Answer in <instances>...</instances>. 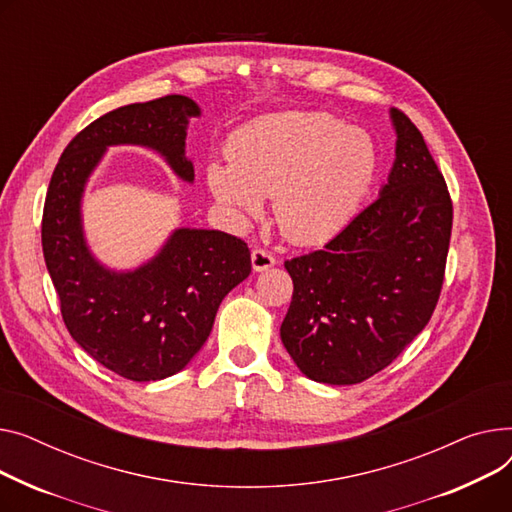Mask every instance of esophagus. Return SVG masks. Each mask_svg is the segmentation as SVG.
I'll return each instance as SVG.
<instances>
[{
	"instance_id": "esophagus-1",
	"label": "esophagus",
	"mask_w": 512,
	"mask_h": 512,
	"mask_svg": "<svg viewBox=\"0 0 512 512\" xmlns=\"http://www.w3.org/2000/svg\"><path fill=\"white\" fill-rule=\"evenodd\" d=\"M277 264V258L270 254V252H266V250H260V248H256L254 252H252V268L256 270V273H262V270H268V268H273Z\"/></svg>"
}]
</instances>
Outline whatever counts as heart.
<instances>
[{
    "instance_id": "heart-1",
    "label": "heart",
    "mask_w": 512,
    "mask_h": 512,
    "mask_svg": "<svg viewBox=\"0 0 512 512\" xmlns=\"http://www.w3.org/2000/svg\"><path fill=\"white\" fill-rule=\"evenodd\" d=\"M229 163L206 169L213 196L235 213H258L273 196L275 219L295 244L337 237L372 194L380 150L364 128L324 111L262 115L229 142Z\"/></svg>"
}]
</instances>
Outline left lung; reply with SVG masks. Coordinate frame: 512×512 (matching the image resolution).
Listing matches in <instances>:
<instances>
[{
  "label": "left lung",
  "mask_w": 512,
  "mask_h": 512,
  "mask_svg": "<svg viewBox=\"0 0 512 512\" xmlns=\"http://www.w3.org/2000/svg\"><path fill=\"white\" fill-rule=\"evenodd\" d=\"M395 163L380 196L337 237L285 262L281 341L304 376L357 384L384 370L438 304L453 229L444 177L411 119L390 109Z\"/></svg>",
  "instance_id": "1"
}]
</instances>
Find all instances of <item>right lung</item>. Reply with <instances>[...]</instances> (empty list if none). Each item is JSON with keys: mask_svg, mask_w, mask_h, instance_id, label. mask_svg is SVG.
<instances>
[{"mask_svg": "<svg viewBox=\"0 0 512 512\" xmlns=\"http://www.w3.org/2000/svg\"><path fill=\"white\" fill-rule=\"evenodd\" d=\"M200 107L184 95L113 109L86 126L59 159L43 208V256L72 339L134 382L184 370L213 330L223 297L248 279V246L217 229H175L138 268L113 270L90 252L82 196L109 146H144L194 182L186 136Z\"/></svg>", "mask_w": 512, "mask_h": 512, "instance_id": "add662e5", "label": "right lung"}]
</instances>
